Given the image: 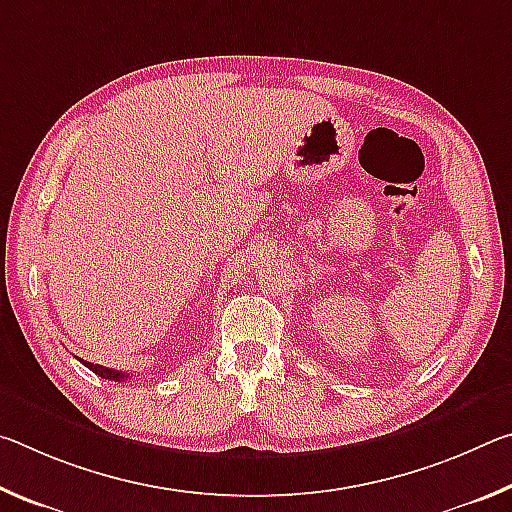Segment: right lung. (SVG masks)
Listing matches in <instances>:
<instances>
[{
    "label": "right lung",
    "instance_id": "obj_1",
    "mask_svg": "<svg viewBox=\"0 0 512 512\" xmlns=\"http://www.w3.org/2000/svg\"><path fill=\"white\" fill-rule=\"evenodd\" d=\"M81 363H83V366H88L94 372V375H99L103 379H110V381L128 379L126 372H119V370H112V368H103V366H99V363H90V361H83V359H81Z\"/></svg>",
    "mask_w": 512,
    "mask_h": 512
}]
</instances>
